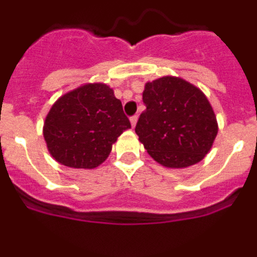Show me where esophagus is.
<instances>
[{
    "mask_svg": "<svg viewBox=\"0 0 257 257\" xmlns=\"http://www.w3.org/2000/svg\"><path fill=\"white\" fill-rule=\"evenodd\" d=\"M130 122H131V126L135 127L136 122H138V115H133V117H130Z\"/></svg>",
    "mask_w": 257,
    "mask_h": 257,
    "instance_id": "esophagus-1",
    "label": "esophagus"
}]
</instances>
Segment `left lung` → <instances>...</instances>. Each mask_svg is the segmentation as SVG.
I'll return each instance as SVG.
<instances>
[{"instance_id": "obj_1", "label": "left lung", "mask_w": 257, "mask_h": 257, "mask_svg": "<svg viewBox=\"0 0 257 257\" xmlns=\"http://www.w3.org/2000/svg\"><path fill=\"white\" fill-rule=\"evenodd\" d=\"M145 109L135 133L149 156L169 169L201 162L219 131L216 115L201 88L180 77L145 83Z\"/></svg>"}]
</instances>
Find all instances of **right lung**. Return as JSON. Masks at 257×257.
<instances>
[{
  "instance_id": "right-lung-1",
  "label": "right lung",
  "mask_w": 257,
  "mask_h": 257,
  "mask_svg": "<svg viewBox=\"0 0 257 257\" xmlns=\"http://www.w3.org/2000/svg\"><path fill=\"white\" fill-rule=\"evenodd\" d=\"M131 128L122 103L105 83H85L52 104L44 123L49 153L72 169L91 170L108 158L118 136Z\"/></svg>"
}]
</instances>
